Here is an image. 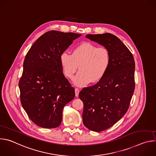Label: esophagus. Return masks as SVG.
I'll list each match as a JSON object with an SVG mask.
<instances>
[{
	"instance_id": "esophagus-1",
	"label": "esophagus",
	"mask_w": 156,
	"mask_h": 156,
	"mask_svg": "<svg viewBox=\"0 0 156 156\" xmlns=\"http://www.w3.org/2000/svg\"><path fill=\"white\" fill-rule=\"evenodd\" d=\"M75 96H76V97H78V95H79V93H80L79 89H78V88H75Z\"/></svg>"
}]
</instances>
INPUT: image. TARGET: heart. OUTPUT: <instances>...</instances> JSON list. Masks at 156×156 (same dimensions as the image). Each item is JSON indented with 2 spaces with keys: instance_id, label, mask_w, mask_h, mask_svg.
<instances>
[{
  "instance_id": "b5f03b06",
  "label": "heart",
  "mask_w": 156,
  "mask_h": 156,
  "mask_svg": "<svg viewBox=\"0 0 156 156\" xmlns=\"http://www.w3.org/2000/svg\"><path fill=\"white\" fill-rule=\"evenodd\" d=\"M110 53L104 47L98 48L91 42H84L76 46L70 54L66 51L60 55V62L64 75L72 78L79 87H84L91 81H99L105 75L110 63Z\"/></svg>"
}]
</instances>
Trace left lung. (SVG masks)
I'll list each match as a JSON object with an SVG mask.
<instances>
[{
  "label": "left lung",
  "instance_id": "obj_1",
  "mask_svg": "<svg viewBox=\"0 0 156 156\" xmlns=\"http://www.w3.org/2000/svg\"><path fill=\"white\" fill-rule=\"evenodd\" d=\"M86 37L105 47L110 63L104 76L79 94L84 108L83 122L91 131L100 132L112 126L128 109L135 90L134 57L127 47L110 33L87 34Z\"/></svg>",
  "mask_w": 156,
  "mask_h": 156
}]
</instances>
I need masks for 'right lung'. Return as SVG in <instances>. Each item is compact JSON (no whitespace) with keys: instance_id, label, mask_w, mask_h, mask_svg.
<instances>
[{"instance_id":"1","label":"right lung","mask_w":156,"mask_h":156,"mask_svg":"<svg viewBox=\"0 0 156 156\" xmlns=\"http://www.w3.org/2000/svg\"><path fill=\"white\" fill-rule=\"evenodd\" d=\"M81 34L50 31L30 49L19 81L20 101L29 118L45 128L58 126L64 106L75 96L63 73L60 55Z\"/></svg>"}]
</instances>
